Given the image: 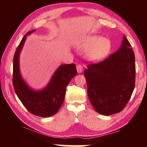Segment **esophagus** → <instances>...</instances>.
Here are the masks:
<instances>
[{
	"label": "esophagus",
	"mask_w": 147,
	"mask_h": 147,
	"mask_svg": "<svg viewBox=\"0 0 147 147\" xmlns=\"http://www.w3.org/2000/svg\"><path fill=\"white\" fill-rule=\"evenodd\" d=\"M76 68H77V71L79 74L82 73V72L83 71V67H82V65H80V64H78L77 66H76Z\"/></svg>",
	"instance_id": "esophagus-1"
}]
</instances>
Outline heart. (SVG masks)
<instances>
[{
	"mask_svg": "<svg viewBox=\"0 0 147 147\" xmlns=\"http://www.w3.org/2000/svg\"><path fill=\"white\" fill-rule=\"evenodd\" d=\"M79 51H86L85 57L92 61H100L109 53L111 43L108 38L90 35L83 38L76 45Z\"/></svg>",
	"mask_w": 147,
	"mask_h": 147,
	"instance_id": "1",
	"label": "heart"
}]
</instances>
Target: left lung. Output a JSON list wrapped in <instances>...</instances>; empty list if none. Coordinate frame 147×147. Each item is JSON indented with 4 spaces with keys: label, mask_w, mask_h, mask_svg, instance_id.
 Here are the masks:
<instances>
[{
    "label": "left lung",
    "mask_w": 147,
    "mask_h": 147,
    "mask_svg": "<svg viewBox=\"0 0 147 147\" xmlns=\"http://www.w3.org/2000/svg\"><path fill=\"white\" fill-rule=\"evenodd\" d=\"M135 74L134 51L124 35L117 51L84 71L88 98L96 111L104 116L121 112L133 92Z\"/></svg>",
    "instance_id": "8db88e82"
}]
</instances>
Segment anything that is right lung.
<instances>
[{
	"label": "right lung",
	"mask_w": 147,
	"mask_h": 147,
	"mask_svg": "<svg viewBox=\"0 0 147 147\" xmlns=\"http://www.w3.org/2000/svg\"><path fill=\"white\" fill-rule=\"evenodd\" d=\"M35 30L28 32L24 36L16 49L13 58V84L15 93L28 111L35 116L50 117L58 112L65 99L67 84L77 74L75 64L60 65L43 89L35 90L30 88L23 79L20 71L19 56L27 36Z\"/></svg>",
	"instance_id": "right-lung-1"
}]
</instances>
